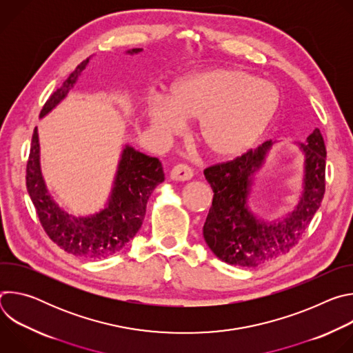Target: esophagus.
Listing matches in <instances>:
<instances>
[{"instance_id": "34e87169", "label": "esophagus", "mask_w": 353, "mask_h": 353, "mask_svg": "<svg viewBox=\"0 0 353 353\" xmlns=\"http://www.w3.org/2000/svg\"><path fill=\"white\" fill-rule=\"evenodd\" d=\"M169 176L173 181H187L192 177V172L185 165H177L170 170Z\"/></svg>"}]
</instances>
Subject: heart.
Segmentation results:
<instances>
[{"instance_id": "obj_1", "label": "heart", "mask_w": 353, "mask_h": 353, "mask_svg": "<svg viewBox=\"0 0 353 353\" xmlns=\"http://www.w3.org/2000/svg\"><path fill=\"white\" fill-rule=\"evenodd\" d=\"M279 92L267 81L232 68H215L174 82L166 100L154 99L148 117L163 137L198 120L196 139L215 161L236 159L265 134L279 109Z\"/></svg>"}]
</instances>
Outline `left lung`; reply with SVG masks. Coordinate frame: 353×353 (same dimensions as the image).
Segmentation results:
<instances>
[{
    "label": "left lung",
    "instance_id": "obj_1",
    "mask_svg": "<svg viewBox=\"0 0 353 353\" xmlns=\"http://www.w3.org/2000/svg\"><path fill=\"white\" fill-rule=\"evenodd\" d=\"M272 141L257 149L204 170L214 198L204 223V239L212 253L230 265L253 268L272 261L297 244L325 191V157L323 135L316 128L305 143H297L303 152V185L296 207L283 218L268 222L250 210L251 187L256 173L264 166Z\"/></svg>",
    "mask_w": 353,
    "mask_h": 353
}]
</instances>
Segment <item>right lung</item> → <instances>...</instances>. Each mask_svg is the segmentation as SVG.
<instances>
[{
	"label": "right lung",
	"instance_id": "add662e5",
	"mask_svg": "<svg viewBox=\"0 0 353 353\" xmlns=\"http://www.w3.org/2000/svg\"><path fill=\"white\" fill-rule=\"evenodd\" d=\"M141 52L142 48H131L127 54L132 56ZM89 60L90 57L82 61L61 88L48 97L40 112V119L67 97ZM163 180L165 173L158 158L148 157L131 145H125L105 208L88 216L71 215L56 203L47 190L40 168L37 128L33 131L26 166L28 192L47 236L77 257L99 260L119 253L141 229L148 199Z\"/></svg>",
	"mask_w": 353,
	"mask_h": 353
}]
</instances>
